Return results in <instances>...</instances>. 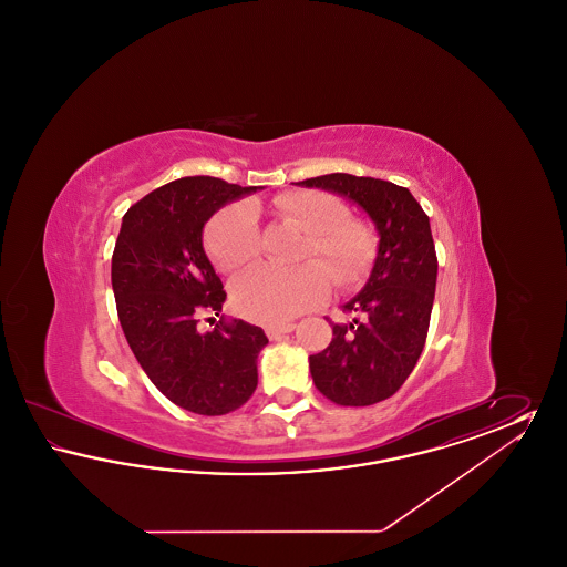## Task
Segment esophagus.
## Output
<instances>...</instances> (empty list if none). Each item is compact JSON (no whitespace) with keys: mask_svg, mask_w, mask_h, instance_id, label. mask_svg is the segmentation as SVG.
Instances as JSON below:
<instances>
[{"mask_svg":"<svg viewBox=\"0 0 567 567\" xmlns=\"http://www.w3.org/2000/svg\"><path fill=\"white\" fill-rule=\"evenodd\" d=\"M293 329H296V324L293 323L266 324V333H268V338H270V340H278L280 336H285V333H291Z\"/></svg>","mask_w":567,"mask_h":567,"instance_id":"esophagus-1","label":"esophagus"}]
</instances>
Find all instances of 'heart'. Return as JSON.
<instances>
[{"label": "heart", "mask_w": 567, "mask_h": 567, "mask_svg": "<svg viewBox=\"0 0 567 567\" xmlns=\"http://www.w3.org/2000/svg\"><path fill=\"white\" fill-rule=\"evenodd\" d=\"M276 215L287 218L301 231L299 259L310 261L293 270L270 264L255 266L231 285L234 308L264 323H282L315 306L329 289V276L338 285L357 282L370 268L377 238L370 225L349 218L344 204L324 190H289L271 202ZM206 248L220 270L234 271L250 264L261 250V227L250 204L225 206L208 225Z\"/></svg>", "instance_id": "b5f03b06"}]
</instances>
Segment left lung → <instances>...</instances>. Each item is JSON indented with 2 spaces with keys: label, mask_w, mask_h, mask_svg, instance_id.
<instances>
[{
  "label": "left lung",
  "mask_w": 567,
  "mask_h": 567,
  "mask_svg": "<svg viewBox=\"0 0 567 567\" xmlns=\"http://www.w3.org/2000/svg\"><path fill=\"white\" fill-rule=\"evenodd\" d=\"M296 185L344 195L377 225L370 280L344 306L351 321L331 323L329 347L310 354V374L333 404H378L400 391L427 340L437 278L430 216L410 190L380 178L340 172Z\"/></svg>",
  "instance_id": "obj_1"
}]
</instances>
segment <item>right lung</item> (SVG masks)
I'll list each match as a JSON object with an SVG mask.
<instances>
[{"label": "right lung", "instance_id": "right-lung-1", "mask_svg": "<svg viewBox=\"0 0 567 567\" xmlns=\"http://www.w3.org/2000/svg\"><path fill=\"white\" fill-rule=\"evenodd\" d=\"M250 190L213 176L172 181L125 213L112 252L116 312L137 363L169 402L204 416L250 400L268 344L257 324L216 321L227 293L202 246L206 220Z\"/></svg>", "mask_w": 567, "mask_h": 567}]
</instances>
